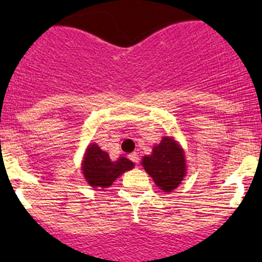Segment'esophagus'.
Segmentation results:
<instances>
[{
	"instance_id": "34e87169",
	"label": "esophagus",
	"mask_w": 262,
	"mask_h": 262,
	"mask_svg": "<svg viewBox=\"0 0 262 262\" xmlns=\"http://www.w3.org/2000/svg\"><path fill=\"white\" fill-rule=\"evenodd\" d=\"M128 158H129V160L132 161V162H133V163H136V165H137V163L139 162V156H138V153H137V152H133V153H130V155L128 156Z\"/></svg>"
}]
</instances>
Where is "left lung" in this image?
Listing matches in <instances>:
<instances>
[{
  "instance_id": "left-lung-1",
  "label": "left lung",
  "mask_w": 262,
  "mask_h": 262,
  "mask_svg": "<svg viewBox=\"0 0 262 262\" xmlns=\"http://www.w3.org/2000/svg\"><path fill=\"white\" fill-rule=\"evenodd\" d=\"M144 170L163 191L170 192L179 186L186 172L184 150L172 138H165L155 146L150 156L142 160Z\"/></svg>"
}]
</instances>
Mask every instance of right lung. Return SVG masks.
Here are the masks:
<instances>
[{
    "label": "right lung",
    "instance_id": "add662e5",
    "mask_svg": "<svg viewBox=\"0 0 262 262\" xmlns=\"http://www.w3.org/2000/svg\"><path fill=\"white\" fill-rule=\"evenodd\" d=\"M133 166V162L125 157L112 161L109 155L100 149L97 144H90L82 163V171L91 186L109 187L121 173L132 170Z\"/></svg>",
    "mask_w": 262,
    "mask_h": 262
}]
</instances>
